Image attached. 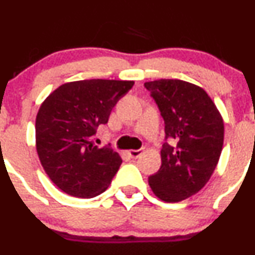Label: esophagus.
Wrapping results in <instances>:
<instances>
[{"label":"esophagus","instance_id":"34e87169","mask_svg":"<svg viewBox=\"0 0 255 255\" xmlns=\"http://www.w3.org/2000/svg\"><path fill=\"white\" fill-rule=\"evenodd\" d=\"M142 153H143L142 149H132V150L128 151V154H129V156H130V158H132V159L139 158V156L142 155Z\"/></svg>","mask_w":255,"mask_h":255}]
</instances>
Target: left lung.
<instances>
[{
	"instance_id": "left-lung-1",
	"label": "left lung",
	"mask_w": 255,
	"mask_h": 255,
	"mask_svg": "<svg viewBox=\"0 0 255 255\" xmlns=\"http://www.w3.org/2000/svg\"><path fill=\"white\" fill-rule=\"evenodd\" d=\"M144 87L165 123L161 166L149 176V185L163 201L179 202L197 194L215 171L223 145V120L206 91L196 85L160 79Z\"/></svg>"
}]
</instances>
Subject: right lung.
I'll use <instances>...</instances> for the list:
<instances>
[{
  "label": "right lung",
  "instance_id": "add662e5",
  "mask_svg": "<svg viewBox=\"0 0 255 255\" xmlns=\"http://www.w3.org/2000/svg\"><path fill=\"white\" fill-rule=\"evenodd\" d=\"M133 85L102 79L68 82L43 102L35 120L37 151L45 173L64 192L91 199L111 184L122 159L111 144L97 146L95 134Z\"/></svg>",
  "mask_w": 255,
  "mask_h": 255
}]
</instances>
